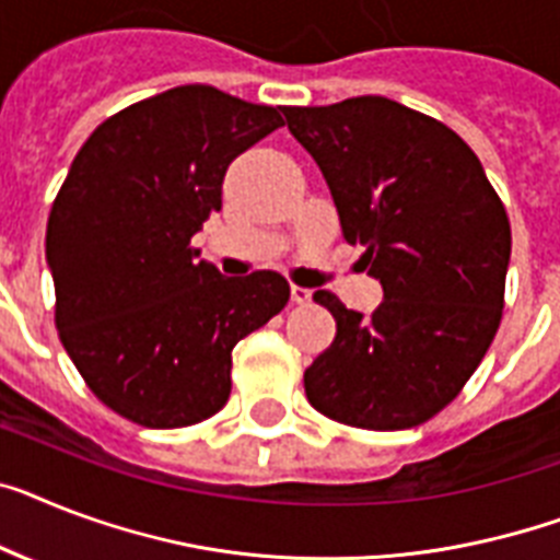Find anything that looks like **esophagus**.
<instances>
[{"instance_id": "34e87169", "label": "esophagus", "mask_w": 560, "mask_h": 560, "mask_svg": "<svg viewBox=\"0 0 560 560\" xmlns=\"http://www.w3.org/2000/svg\"><path fill=\"white\" fill-rule=\"evenodd\" d=\"M308 300H312V291L303 285H291V303H308Z\"/></svg>"}]
</instances>
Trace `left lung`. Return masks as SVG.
Here are the masks:
<instances>
[{"instance_id":"obj_1","label":"left lung","mask_w":560,"mask_h":560,"mask_svg":"<svg viewBox=\"0 0 560 560\" xmlns=\"http://www.w3.org/2000/svg\"><path fill=\"white\" fill-rule=\"evenodd\" d=\"M283 114L386 298L363 317L314 291L337 335L303 374L308 404L354 429L420 427L460 395L495 340L512 252L506 208L450 125L395 100Z\"/></svg>"}]
</instances>
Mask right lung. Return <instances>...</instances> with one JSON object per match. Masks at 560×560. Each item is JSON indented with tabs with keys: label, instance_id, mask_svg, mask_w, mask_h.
Listing matches in <instances>:
<instances>
[{
	"label": "right lung",
	"instance_id": "1",
	"mask_svg": "<svg viewBox=\"0 0 560 560\" xmlns=\"http://www.w3.org/2000/svg\"><path fill=\"white\" fill-rule=\"evenodd\" d=\"M283 108L179 85L105 119L50 206L45 254L59 340L108 409L194 427L231 395V349L283 312L277 271L220 277L191 237L223 206L229 163Z\"/></svg>",
	"mask_w": 560,
	"mask_h": 560
}]
</instances>
